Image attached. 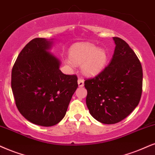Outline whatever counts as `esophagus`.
I'll return each instance as SVG.
<instances>
[{
	"label": "esophagus",
	"instance_id": "obj_1",
	"mask_svg": "<svg viewBox=\"0 0 155 155\" xmlns=\"http://www.w3.org/2000/svg\"><path fill=\"white\" fill-rule=\"evenodd\" d=\"M78 84H79V86L80 87H83L84 84V81L83 79H81V78H79V79H78Z\"/></svg>",
	"mask_w": 155,
	"mask_h": 155
}]
</instances>
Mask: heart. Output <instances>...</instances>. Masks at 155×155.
<instances>
[{"label":"heart","instance_id":"1","mask_svg":"<svg viewBox=\"0 0 155 155\" xmlns=\"http://www.w3.org/2000/svg\"><path fill=\"white\" fill-rule=\"evenodd\" d=\"M70 58L74 64H82V69L88 75H94L105 66L108 54L104 48H97L91 44H82L71 48ZM72 62L69 61L68 64H72Z\"/></svg>","mask_w":155,"mask_h":155}]
</instances>
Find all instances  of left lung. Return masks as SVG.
I'll list each match as a JSON object with an SVG mask.
<instances>
[{
  "instance_id": "left-lung-1",
  "label": "left lung",
  "mask_w": 155,
  "mask_h": 155,
  "mask_svg": "<svg viewBox=\"0 0 155 155\" xmlns=\"http://www.w3.org/2000/svg\"><path fill=\"white\" fill-rule=\"evenodd\" d=\"M116 47L110 64L94 77L86 79V102L91 115L106 124L126 118L140 103L142 68L128 44L114 37Z\"/></svg>"
}]
</instances>
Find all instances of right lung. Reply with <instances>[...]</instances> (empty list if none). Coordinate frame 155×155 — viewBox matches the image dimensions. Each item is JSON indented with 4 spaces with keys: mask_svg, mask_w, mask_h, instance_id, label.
I'll list each match as a JSON object with an SVG mask.
<instances>
[{
    "mask_svg": "<svg viewBox=\"0 0 155 155\" xmlns=\"http://www.w3.org/2000/svg\"><path fill=\"white\" fill-rule=\"evenodd\" d=\"M51 42L36 38L25 45L11 72V88L19 112L33 124L51 127L65 116L78 87L77 76L66 75L47 50Z\"/></svg>",
    "mask_w": 155,
    "mask_h": 155,
    "instance_id": "1",
    "label": "right lung"
}]
</instances>
